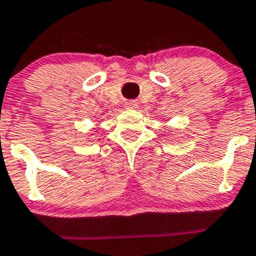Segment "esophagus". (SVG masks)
Returning <instances> with one entry per match:
<instances>
[{
    "instance_id": "esophagus-1",
    "label": "esophagus",
    "mask_w": 256,
    "mask_h": 256,
    "mask_svg": "<svg viewBox=\"0 0 256 256\" xmlns=\"http://www.w3.org/2000/svg\"><path fill=\"white\" fill-rule=\"evenodd\" d=\"M126 106H128V108H135L136 104H135V102H128V103L126 104Z\"/></svg>"
}]
</instances>
